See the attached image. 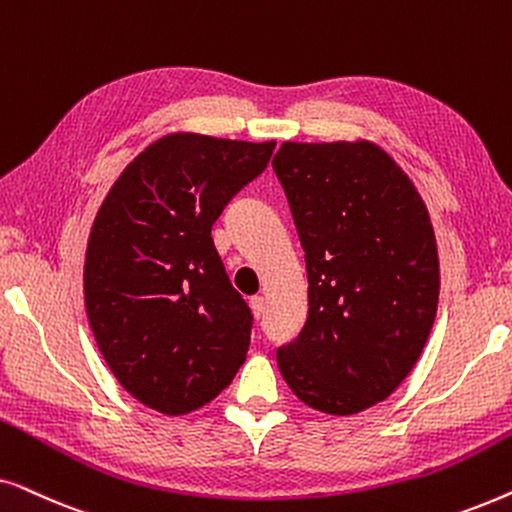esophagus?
I'll use <instances>...</instances> for the list:
<instances>
[{"instance_id":"34e87169","label":"esophagus","mask_w":512,"mask_h":512,"mask_svg":"<svg viewBox=\"0 0 512 512\" xmlns=\"http://www.w3.org/2000/svg\"><path fill=\"white\" fill-rule=\"evenodd\" d=\"M249 305H251V312H254V317L261 319L263 312H265V300H263V296H254V298L249 300Z\"/></svg>"}]
</instances>
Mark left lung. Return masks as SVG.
Returning <instances> with one entry per match:
<instances>
[{
	"mask_svg": "<svg viewBox=\"0 0 512 512\" xmlns=\"http://www.w3.org/2000/svg\"><path fill=\"white\" fill-rule=\"evenodd\" d=\"M307 270V319L277 349L305 405L354 415L415 366L438 310L436 237L401 167L368 142H284L272 160Z\"/></svg>",
	"mask_w": 512,
	"mask_h": 512,
	"instance_id": "8db88e82",
	"label": "left lung"
}]
</instances>
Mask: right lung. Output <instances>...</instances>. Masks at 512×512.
<instances>
[{
	"mask_svg": "<svg viewBox=\"0 0 512 512\" xmlns=\"http://www.w3.org/2000/svg\"><path fill=\"white\" fill-rule=\"evenodd\" d=\"M275 142L167 135L125 167L90 230L83 293L97 347L125 391L186 415L233 382L254 314L212 242L228 202Z\"/></svg>",
	"mask_w": 512,
	"mask_h": 512,
	"instance_id": "1",
	"label": "right lung"
}]
</instances>
